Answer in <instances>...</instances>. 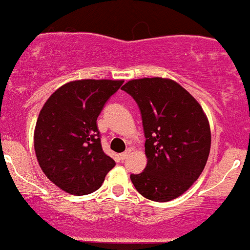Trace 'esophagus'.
Segmentation results:
<instances>
[{"label":"esophagus","instance_id":"obj_1","mask_svg":"<svg viewBox=\"0 0 250 250\" xmlns=\"http://www.w3.org/2000/svg\"><path fill=\"white\" fill-rule=\"evenodd\" d=\"M130 151H131V149H128L127 151H125V152H122L121 155H120V159H121V161H123V159H125L128 157V155L130 154Z\"/></svg>","mask_w":250,"mask_h":250}]
</instances>
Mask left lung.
<instances>
[{
  "mask_svg": "<svg viewBox=\"0 0 250 250\" xmlns=\"http://www.w3.org/2000/svg\"><path fill=\"white\" fill-rule=\"evenodd\" d=\"M122 91L133 96L142 116L146 169L130 174L144 198L165 203L199 178L211 149V129L203 108L179 83L163 78L130 80Z\"/></svg>",
  "mask_w": 250,
  "mask_h": 250,
  "instance_id": "obj_1",
  "label": "left lung"
}]
</instances>
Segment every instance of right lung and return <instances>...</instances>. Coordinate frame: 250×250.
Here are the masks:
<instances>
[{"mask_svg":"<svg viewBox=\"0 0 250 250\" xmlns=\"http://www.w3.org/2000/svg\"><path fill=\"white\" fill-rule=\"evenodd\" d=\"M123 80H76L47 99L35 128V151L45 176L67 193L98 190L115 162L104 152L96 119Z\"/></svg>","mask_w":250,"mask_h":250,"instance_id":"obj_1","label":"right lung"}]
</instances>
